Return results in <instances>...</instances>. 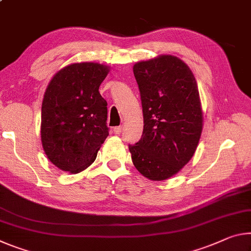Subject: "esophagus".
Listing matches in <instances>:
<instances>
[{
	"instance_id": "34e87169",
	"label": "esophagus",
	"mask_w": 251,
	"mask_h": 251,
	"mask_svg": "<svg viewBox=\"0 0 251 251\" xmlns=\"http://www.w3.org/2000/svg\"><path fill=\"white\" fill-rule=\"evenodd\" d=\"M122 130H123V126L114 127V133H115V134H121Z\"/></svg>"
}]
</instances>
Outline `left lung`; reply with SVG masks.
Here are the masks:
<instances>
[{
  "label": "left lung",
  "mask_w": 251,
  "mask_h": 251,
  "mask_svg": "<svg viewBox=\"0 0 251 251\" xmlns=\"http://www.w3.org/2000/svg\"><path fill=\"white\" fill-rule=\"evenodd\" d=\"M133 71L144 117L142 138L128 147L133 164L149 180H168L192 158L203 128L196 77L172 54L136 62Z\"/></svg>",
  "instance_id": "8db88e82"
}]
</instances>
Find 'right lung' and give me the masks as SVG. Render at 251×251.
Listing matches in <instances>:
<instances>
[{
    "label": "right lung",
    "mask_w": 251,
    "mask_h": 251,
    "mask_svg": "<svg viewBox=\"0 0 251 251\" xmlns=\"http://www.w3.org/2000/svg\"><path fill=\"white\" fill-rule=\"evenodd\" d=\"M109 69L97 62L71 63L48 85L41 108V142L58 169L71 174L86 170L108 136L107 101L99 86Z\"/></svg>",
    "instance_id": "right-lung-1"
}]
</instances>
